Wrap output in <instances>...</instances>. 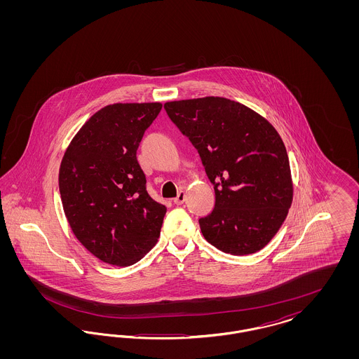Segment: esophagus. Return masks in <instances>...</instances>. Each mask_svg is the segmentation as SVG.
<instances>
[{"label": "esophagus", "mask_w": 359, "mask_h": 359, "mask_svg": "<svg viewBox=\"0 0 359 359\" xmlns=\"http://www.w3.org/2000/svg\"><path fill=\"white\" fill-rule=\"evenodd\" d=\"M184 201H186V192L182 189L177 192V196L173 199V202H175V205H180L184 203Z\"/></svg>", "instance_id": "esophagus-1"}]
</instances>
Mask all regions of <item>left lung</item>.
<instances>
[{
  "label": "left lung",
  "mask_w": 359,
  "mask_h": 359,
  "mask_svg": "<svg viewBox=\"0 0 359 359\" xmlns=\"http://www.w3.org/2000/svg\"><path fill=\"white\" fill-rule=\"evenodd\" d=\"M201 154L215 208L199 219L203 237L233 256L265 248L293 199L290 158L273 125L250 107L205 97L164 104Z\"/></svg>",
  "instance_id": "8db88e82"
}]
</instances>
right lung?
Here are the masks:
<instances>
[{
  "instance_id": "1",
  "label": "right lung",
  "mask_w": 359,
  "mask_h": 359,
  "mask_svg": "<svg viewBox=\"0 0 359 359\" xmlns=\"http://www.w3.org/2000/svg\"><path fill=\"white\" fill-rule=\"evenodd\" d=\"M161 107L104 106L86 121L62 158L59 191L69 227L106 264L133 265L160 237L167 207L149 196L136 154Z\"/></svg>"
}]
</instances>
